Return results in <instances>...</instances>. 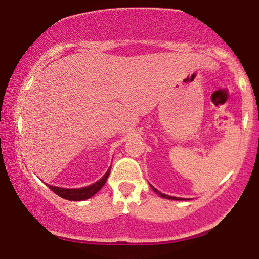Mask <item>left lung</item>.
<instances>
[{"label": "left lung", "instance_id": "left-lung-1", "mask_svg": "<svg viewBox=\"0 0 259 259\" xmlns=\"http://www.w3.org/2000/svg\"><path fill=\"white\" fill-rule=\"evenodd\" d=\"M150 187H151V189L152 190H154L156 194H157L159 197H163V198H166V199H174V201H185V199H189V198H181V197H174V196H169V195H165V194H162L161 191H158L157 189L156 188H154L152 187V185L150 184Z\"/></svg>", "mask_w": 259, "mask_h": 259}]
</instances>
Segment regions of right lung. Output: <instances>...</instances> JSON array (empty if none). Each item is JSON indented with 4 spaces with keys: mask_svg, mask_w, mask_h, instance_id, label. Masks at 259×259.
Returning a JSON list of instances; mask_svg holds the SVG:
<instances>
[{
    "mask_svg": "<svg viewBox=\"0 0 259 259\" xmlns=\"http://www.w3.org/2000/svg\"><path fill=\"white\" fill-rule=\"evenodd\" d=\"M110 167H109V170L104 174V176L100 178L97 182H95V183L87 185V187H83V188L67 189V188H61V187H54V185H49V184L47 185H48L50 190H53L56 195H58L62 198L68 199V201H85V199L93 197L96 192L101 190L102 187H103L104 183L108 180L109 174H110Z\"/></svg>",
    "mask_w": 259,
    "mask_h": 259,
    "instance_id": "1",
    "label": "right lung"
}]
</instances>
